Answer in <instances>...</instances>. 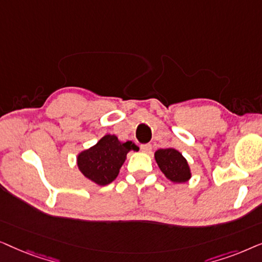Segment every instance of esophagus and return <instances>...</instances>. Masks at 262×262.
Returning <instances> with one entry per match:
<instances>
[{"label":"esophagus","mask_w":262,"mask_h":262,"mask_svg":"<svg viewBox=\"0 0 262 262\" xmlns=\"http://www.w3.org/2000/svg\"><path fill=\"white\" fill-rule=\"evenodd\" d=\"M151 149H152V146H151V144H141V150L143 152H146V154H149L150 151H151Z\"/></svg>","instance_id":"1"}]
</instances>
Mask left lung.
I'll list each match as a JSON object with an SVG mask.
<instances>
[{"mask_svg": "<svg viewBox=\"0 0 262 262\" xmlns=\"http://www.w3.org/2000/svg\"><path fill=\"white\" fill-rule=\"evenodd\" d=\"M155 160L162 173L173 182H185L191 178L188 163L178 150L160 149L155 152Z\"/></svg>", "mask_w": 262, "mask_h": 262, "instance_id": "obj_1", "label": "left lung"}]
</instances>
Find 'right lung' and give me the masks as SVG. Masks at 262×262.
<instances>
[{
    "label": "right lung",
    "mask_w": 262,
    "mask_h": 262,
    "mask_svg": "<svg viewBox=\"0 0 262 262\" xmlns=\"http://www.w3.org/2000/svg\"><path fill=\"white\" fill-rule=\"evenodd\" d=\"M130 150H138L137 145L131 141L121 143L117 136L106 135L94 146L78 155V168L95 184L108 185L118 177Z\"/></svg>",
    "instance_id": "add662e5"
}]
</instances>
